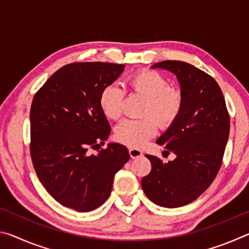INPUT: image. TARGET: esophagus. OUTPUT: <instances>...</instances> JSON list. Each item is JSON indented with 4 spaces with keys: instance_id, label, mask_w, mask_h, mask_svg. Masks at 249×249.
I'll return each instance as SVG.
<instances>
[{
    "instance_id": "obj_1",
    "label": "esophagus",
    "mask_w": 249,
    "mask_h": 249,
    "mask_svg": "<svg viewBox=\"0 0 249 249\" xmlns=\"http://www.w3.org/2000/svg\"><path fill=\"white\" fill-rule=\"evenodd\" d=\"M129 156L130 158H138V157H142V153L140 149H136V148H129Z\"/></svg>"
}]
</instances>
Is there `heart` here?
<instances>
[{
    "instance_id": "1",
    "label": "heart",
    "mask_w": 249,
    "mask_h": 249,
    "mask_svg": "<svg viewBox=\"0 0 249 249\" xmlns=\"http://www.w3.org/2000/svg\"><path fill=\"white\" fill-rule=\"evenodd\" d=\"M130 88L146 98L142 120H125L116 126L115 137L122 144L140 148L154 137L161 126H169L182 107L180 91L169 88L167 80L154 70H141L128 79ZM125 92L116 83L105 86L99 96V105L104 115L116 120L122 114Z\"/></svg>"
}]
</instances>
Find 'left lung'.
<instances>
[{"label": "left lung", "mask_w": 249, "mask_h": 249, "mask_svg": "<svg viewBox=\"0 0 249 249\" xmlns=\"http://www.w3.org/2000/svg\"><path fill=\"white\" fill-rule=\"evenodd\" d=\"M151 68L176 75L182 107L157 140L176 158L162 162L146 155L151 170L142 179V188L155 204L180 208L196 200L215 179L229 140L230 116L221 88L208 73L177 60L157 62Z\"/></svg>", "instance_id": "left-lung-1"}]
</instances>
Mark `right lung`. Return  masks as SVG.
<instances>
[{
    "label": "right lung",
    "instance_id": "add662e5",
    "mask_svg": "<svg viewBox=\"0 0 249 249\" xmlns=\"http://www.w3.org/2000/svg\"><path fill=\"white\" fill-rule=\"evenodd\" d=\"M124 68L111 62H74L56 71L34 96L29 115L34 168L49 195L78 212H90L107 200L115 174L129 159L119 142L89 153L111 134L99 96Z\"/></svg>",
    "mask_w": 249,
    "mask_h": 249
}]
</instances>
